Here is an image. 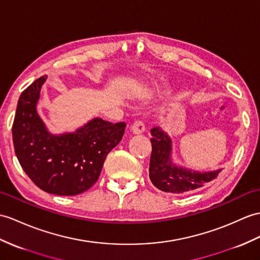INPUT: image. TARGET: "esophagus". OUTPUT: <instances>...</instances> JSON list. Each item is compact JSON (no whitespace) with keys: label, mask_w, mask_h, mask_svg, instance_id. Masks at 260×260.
I'll list each match as a JSON object with an SVG mask.
<instances>
[{"label":"esophagus","mask_w":260,"mask_h":260,"mask_svg":"<svg viewBox=\"0 0 260 260\" xmlns=\"http://www.w3.org/2000/svg\"><path fill=\"white\" fill-rule=\"evenodd\" d=\"M131 131L133 134L140 135L142 133H144L145 125L141 122V120H135V122L131 125Z\"/></svg>","instance_id":"esophagus-1"}]
</instances>
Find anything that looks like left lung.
<instances>
[{
    "mask_svg": "<svg viewBox=\"0 0 260 260\" xmlns=\"http://www.w3.org/2000/svg\"><path fill=\"white\" fill-rule=\"evenodd\" d=\"M152 155L149 160V178L155 187L166 192L182 194L203 187L215 179L220 170L198 173L177 167L171 160L172 140L160 127L152 131Z\"/></svg>",
    "mask_w": 260,
    "mask_h": 260,
    "instance_id": "left-lung-1",
    "label": "left lung"
}]
</instances>
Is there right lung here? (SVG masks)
Wrapping results in <instances>:
<instances>
[{
    "label": "right lung",
    "mask_w": 260,
    "mask_h": 260,
    "mask_svg": "<svg viewBox=\"0 0 260 260\" xmlns=\"http://www.w3.org/2000/svg\"><path fill=\"white\" fill-rule=\"evenodd\" d=\"M42 76L22 92L12 136L16 157L32 182L46 192L74 196L99 179L107 154L122 140L126 124L94 118L74 133L52 135L36 111Z\"/></svg>",
    "instance_id": "obj_1"
}]
</instances>
